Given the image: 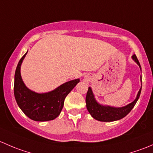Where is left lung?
Listing matches in <instances>:
<instances>
[{"instance_id":"8db88e82","label":"left lung","mask_w":153,"mask_h":153,"mask_svg":"<svg viewBox=\"0 0 153 153\" xmlns=\"http://www.w3.org/2000/svg\"><path fill=\"white\" fill-rule=\"evenodd\" d=\"M132 58L138 64L140 69H141V65H140L139 62H138L135 54H133L132 56ZM141 91V88H140L136 98L133 102L126 106L122 107V108H114V107L108 106V105H102L98 103L94 97L91 88H88L85 100L86 107H87V109L90 114L96 120L100 121V122H113V121L119 120L127 116L131 111L139 98Z\"/></svg>"}]
</instances>
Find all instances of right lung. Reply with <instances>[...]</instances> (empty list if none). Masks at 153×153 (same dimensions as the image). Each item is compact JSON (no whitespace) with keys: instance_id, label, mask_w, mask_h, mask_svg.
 <instances>
[{"instance_id":"1","label":"right lung","mask_w":153,"mask_h":153,"mask_svg":"<svg viewBox=\"0 0 153 153\" xmlns=\"http://www.w3.org/2000/svg\"><path fill=\"white\" fill-rule=\"evenodd\" d=\"M27 52L20 59L15 71V100L19 108L29 119L37 122L53 120L59 115L65 97L79 82V79L67 82L50 92L38 94L31 91L24 84L20 74V66Z\"/></svg>"}]
</instances>
